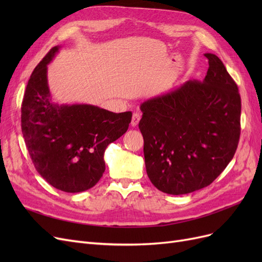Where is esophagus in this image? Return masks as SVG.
Returning <instances> with one entry per match:
<instances>
[{"label":"esophagus","instance_id":"obj_1","mask_svg":"<svg viewBox=\"0 0 262 262\" xmlns=\"http://www.w3.org/2000/svg\"><path fill=\"white\" fill-rule=\"evenodd\" d=\"M140 119H141V115L139 113L133 114L132 116V120H131V125L132 126H137L140 122Z\"/></svg>","mask_w":262,"mask_h":262}]
</instances>
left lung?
<instances>
[{
    "mask_svg": "<svg viewBox=\"0 0 262 262\" xmlns=\"http://www.w3.org/2000/svg\"><path fill=\"white\" fill-rule=\"evenodd\" d=\"M204 55L209 69L202 82L189 80L140 107L147 176L168 194H186L211 185L238 145V87L219 57Z\"/></svg>",
    "mask_w": 262,
    "mask_h": 262,
    "instance_id": "left-lung-1",
    "label": "left lung"
}]
</instances>
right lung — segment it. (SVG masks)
<instances>
[{"instance_id":"right-lung-1","label":"right lung","mask_w":262,"mask_h":262,"mask_svg":"<svg viewBox=\"0 0 262 262\" xmlns=\"http://www.w3.org/2000/svg\"><path fill=\"white\" fill-rule=\"evenodd\" d=\"M59 49L53 47L29 78L21 104V132L40 176L61 191L76 193L99 181L106 168L105 150L128 130L132 113L52 101L47 66Z\"/></svg>"}]
</instances>
